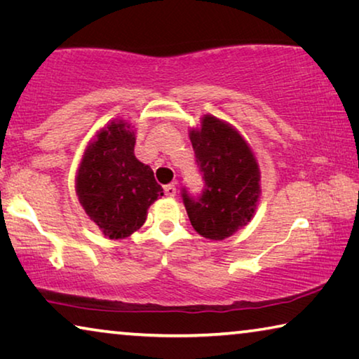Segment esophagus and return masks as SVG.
<instances>
[{
  "instance_id": "esophagus-1",
  "label": "esophagus",
  "mask_w": 359,
  "mask_h": 359,
  "mask_svg": "<svg viewBox=\"0 0 359 359\" xmlns=\"http://www.w3.org/2000/svg\"><path fill=\"white\" fill-rule=\"evenodd\" d=\"M175 193H177V188H175L174 185H166L165 187V194L168 198H174Z\"/></svg>"
}]
</instances>
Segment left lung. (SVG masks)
Returning <instances> with one entry per match:
<instances>
[{"label":"left lung","instance_id":"8db88e82","mask_svg":"<svg viewBox=\"0 0 359 359\" xmlns=\"http://www.w3.org/2000/svg\"><path fill=\"white\" fill-rule=\"evenodd\" d=\"M188 135L205 187L199 198L182 194L187 214L198 234L223 241L255 217L261 194L258 160L233 125L210 114Z\"/></svg>","mask_w":359,"mask_h":359}]
</instances>
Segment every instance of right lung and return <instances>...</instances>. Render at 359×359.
Instances as JSON below:
<instances>
[{"mask_svg": "<svg viewBox=\"0 0 359 359\" xmlns=\"http://www.w3.org/2000/svg\"><path fill=\"white\" fill-rule=\"evenodd\" d=\"M135 144V126L112 120L90 139L76 172L79 203L109 239L137 231L150 205L163 196L151 168L136 158Z\"/></svg>", "mask_w": 359, "mask_h": 359, "instance_id": "right-lung-1", "label": "right lung"}]
</instances>
